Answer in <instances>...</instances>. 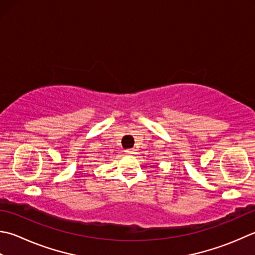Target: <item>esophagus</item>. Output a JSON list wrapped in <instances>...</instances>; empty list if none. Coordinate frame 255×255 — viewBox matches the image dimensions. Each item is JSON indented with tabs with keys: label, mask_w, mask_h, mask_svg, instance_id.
Here are the masks:
<instances>
[{
	"label": "esophagus",
	"mask_w": 255,
	"mask_h": 255,
	"mask_svg": "<svg viewBox=\"0 0 255 255\" xmlns=\"http://www.w3.org/2000/svg\"><path fill=\"white\" fill-rule=\"evenodd\" d=\"M125 152H126L127 154H133L134 153V149H127V150L125 151Z\"/></svg>",
	"instance_id": "obj_1"
}]
</instances>
